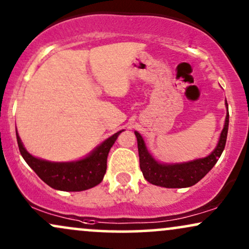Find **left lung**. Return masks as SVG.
I'll return each instance as SVG.
<instances>
[{"mask_svg": "<svg viewBox=\"0 0 249 249\" xmlns=\"http://www.w3.org/2000/svg\"><path fill=\"white\" fill-rule=\"evenodd\" d=\"M226 105V119H225V124L223 130H221L220 136H219L218 143L215 148L210 155L206 157H201L189 162L182 163H163L157 160L150 151L148 150L145 145L144 140L139 131H135L137 139V148H139L140 156V168L149 183L154 185L162 186V188L168 189H179V188H189V186L195 185L198 183L205 175L209 172L215 163L218 162L219 157L223 154L225 144H226L227 131H229V105Z\"/></svg>", "mask_w": 249, "mask_h": 249, "instance_id": "obj_1", "label": "left lung"}]
</instances>
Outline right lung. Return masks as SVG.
<instances>
[{"instance_id":"right-lung-1","label":"right lung","mask_w":249,"mask_h":249,"mask_svg":"<svg viewBox=\"0 0 249 249\" xmlns=\"http://www.w3.org/2000/svg\"><path fill=\"white\" fill-rule=\"evenodd\" d=\"M122 131L108 137L83 159L71 162H51L32 156L23 145L17 130L16 137L22 157L44 183L60 191H84L102 182L106 174L108 153Z\"/></svg>"}]
</instances>
